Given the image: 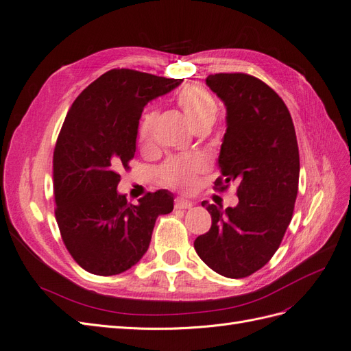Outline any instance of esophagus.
I'll return each mask as SVG.
<instances>
[{
  "mask_svg": "<svg viewBox=\"0 0 351 351\" xmlns=\"http://www.w3.org/2000/svg\"><path fill=\"white\" fill-rule=\"evenodd\" d=\"M174 206H176V209H190L193 206V204L184 197H177Z\"/></svg>",
  "mask_w": 351,
  "mask_h": 351,
  "instance_id": "34e87169",
  "label": "esophagus"
}]
</instances>
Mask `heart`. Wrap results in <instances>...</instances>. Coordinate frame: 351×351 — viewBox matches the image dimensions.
<instances>
[{
	"label": "heart",
	"mask_w": 351,
	"mask_h": 351,
	"mask_svg": "<svg viewBox=\"0 0 351 351\" xmlns=\"http://www.w3.org/2000/svg\"><path fill=\"white\" fill-rule=\"evenodd\" d=\"M177 102L195 130L204 125L210 127L217 120L218 105L215 98L205 88L197 86V84H189L180 90ZM155 119V111H149L143 115L139 127V142L143 146L152 142ZM205 167V159L199 155H180L169 158L159 169V176L167 186L189 190L195 184L196 174L204 171Z\"/></svg>",
	"instance_id": "heart-1"
}]
</instances>
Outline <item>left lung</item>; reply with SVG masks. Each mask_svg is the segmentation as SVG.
Instances as JSON below:
<instances>
[{
  "label": "left lung",
  "instance_id": "left-lung-1",
  "mask_svg": "<svg viewBox=\"0 0 351 351\" xmlns=\"http://www.w3.org/2000/svg\"><path fill=\"white\" fill-rule=\"evenodd\" d=\"M227 108V130L215 186L237 182L239 204L202 202L210 230L195 240L199 258L227 278H244L274 256L289 227L299 190V146L289 108L267 83L244 73L206 77Z\"/></svg>",
  "mask_w": 351,
  "mask_h": 351
}]
</instances>
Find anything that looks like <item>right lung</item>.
<instances>
[{
    "instance_id": "obj_1",
    "label": "right lung",
    "mask_w": 351,
    "mask_h": 351,
    "mask_svg": "<svg viewBox=\"0 0 351 351\" xmlns=\"http://www.w3.org/2000/svg\"><path fill=\"white\" fill-rule=\"evenodd\" d=\"M182 82L114 69L92 82L67 112L52 161L56 218L84 271L110 277L130 269L149 247L158 215L173 210L168 190L132 205L117 186L119 169L134 156L145 105Z\"/></svg>"
}]
</instances>
